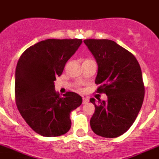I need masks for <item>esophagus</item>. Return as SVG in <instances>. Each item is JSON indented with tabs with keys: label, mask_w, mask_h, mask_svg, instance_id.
Segmentation results:
<instances>
[{
	"label": "esophagus",
	"mask_w": 159,
	"mask_h": 159,
	"mask_svg": "<svg viewBox=\"0 0 159 159\" xmlns=\"http://www.w3.org/2000/svg\"><path fill=\"white\" fill-rule=\"evenodd\" d=\"M89 102V99L87 98H83V104H87Z\"/></svg>",
	"instance_id": "esophagus-1"
}]
</instances>
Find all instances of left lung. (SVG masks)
<instances>
[{
  "label": "left lung",
  "mask_w": 159,
  "mask_h": 159,
  "mask_svg": "<svg viewBox=\"0 0 159 159\" xmlns=\"http://www.w3.org/2000/svg\"><path fill=\"white\" fill-rule=\"evenodd\" d=\"M98 66L97 93L108 101H90L95 106L90 127L98 136L114 138L126 133L135 121L143 104L144 85L140 66L135 56L113 40H84Z\"/></svg>",
  "instance_id": "8db88e82"
}]
</instances>
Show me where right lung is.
I'll use <instances>...</instances> for the list:
<instances>
[{
  "label": "right lung",
  "instance_id": "right-lung-1",
  "mask_svg": "<svg viewBox=\"0 0 159 159\" xmlns=\"http://www.w3.org/2000/svg\"><path fill=\"white\" fill-rule=\"evenodd\" d=\"M82 39H48L27 48L16 69L15 95L21 116L33 130L43 137H58L69 130L71 111L82 104L74 92L60 97L54 81Z\"/></svg>",
  "mask_w": 159,
  "mask_h": 159
}]
</instances>
